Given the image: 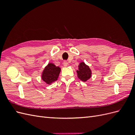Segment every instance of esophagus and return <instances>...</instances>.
Returning a JSON list of instances; mask_svg holds the SVG:
<instances>
[{
	"label": "esophagus",
	"mask_w": 135,
	"mask_h": 135,
	"mask_svg": "<svg viewBox=\"0 0 135 135\" xmlns=\"http://www.w3.org/2000/svg\"><path fill=\"white\" fill-rule=\"evenodd\" d=\"M63 65L64 66H65V67H66L68 65V62H67L66 61H64V62H63Z\"/></svg>",
	"instance_id": "obj_1"
}]
</instances>
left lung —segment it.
I'll list each match as a JSON object with an SVG mask.
<instances>
[{"label": "left lung", "mask_w": 135, "mask_h": 135, "mask_svg": "<svg viewBox=\"0 0 135 135\" xmlns=\"http://www.w3.org/2000/svg\"><path fill=\"white\" fill-rule=\"evenodd\" d=\"M78 77L83 81H86L91 77L92 71L88 65L81 62L78 66V70L76 71Z\"/></svg>", "instance_id": "obj_1"}]
</instances>
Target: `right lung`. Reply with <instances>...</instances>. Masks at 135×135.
<instances>
[{"label": "right lung", "mask_w": 135, "mask_h": 135, "mask_svg": "<svg viewBox=\"0 0 135 135\" xmlns=\"http://www.w3.org/2000/svg\"><path fill=\"white\" fill-rule=\"evenodd\" d=\"M61 69L52 63H49L45 67L42 74V79L47 84H51L57 80Z\"/></svg>", "instance_id": "right-lung-1"}]
</instances>
